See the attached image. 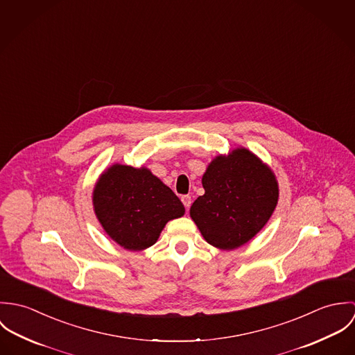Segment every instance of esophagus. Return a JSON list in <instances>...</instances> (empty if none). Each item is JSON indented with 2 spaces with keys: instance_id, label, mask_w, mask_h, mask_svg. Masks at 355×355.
Instances as JSON below:
<instances>
[{
  "instance_id": "34e87169",
  "label": "esophagus",
  "mask_w": 355,
  "mask_h": 355,
  "mask_svg": "<svg viewBox=\"0 0 355 355\" xmlns=\"http://www.w3.org/2000/svg\"><path fill=\"white\" fill-rule=\"evenodd\" d=\"M182 202H183L186 207H190L191 206V197L190 196H183L182 197Z\"/></svg>"
}]
</instances>
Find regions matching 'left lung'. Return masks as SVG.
<instances>
[{"instance_id": "left-lung-1", "label": "left lung", "mask_w": 355, "mask_h": 355, "mask_svg": "<svg viewBox=\"0 0 355 355\" xmlns=\"http://www.w3.org/2000/svg\"><path fill=\"white\" fill-rule=\"evenodd\" d=\"M205 194L190 207L203 239L235 250L265 227L279 201V183L268 164L246 148L216 155L202 176Z\"/></svg>"}]
</instances>
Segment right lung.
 <instances>
[{
	"mask_svg": "<svg viewBox=\"0 0 355 355\" xmlns=\"http://www.w3.org/2000/svg\"><path fill=\"white\" fill-rule=\"evenodd\" d=\"M93 207L106 235L130 252L153 246L165 224L186 211L149 168L119 162L106 168L96 182Z\"/></svg>",
	"mask_w": 355,
	"mask_h": 355,
	"instance_id": "right-lung-1",
	"label": "right lung"
}]
</instances>
